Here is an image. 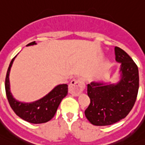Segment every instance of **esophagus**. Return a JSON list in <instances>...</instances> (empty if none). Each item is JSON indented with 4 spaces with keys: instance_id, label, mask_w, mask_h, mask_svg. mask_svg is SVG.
<instances>
[{
    "instance_id": "esophagus-1",
    "label": "esophagus",
    "mask_w": 145,
    "mask_h": 145,
    "mask_svg": "<svg viewBox=\"0 0 145 145\" xmlns=\"http://www.w3.org/2000/svg\"><path fill=\"white\" fill-rule=\"evenodd\" d=\"M85 88V84L81 78H77L71 80L68 86V93L72 95L77 96L83 92Z\"/></svg>"
}]
</instances>
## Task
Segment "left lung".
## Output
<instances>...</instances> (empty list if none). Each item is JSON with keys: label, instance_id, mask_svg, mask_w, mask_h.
<instances>
[{"label": "left lung", "instance_id": "obj_1", "mask_svg": "<svg viewBox=\"0 0 145 145\" xmlns=\"http://www.w3.org/2000/svg\"><path fill=\"white\" fill-rule=\"evenodd\" d=\"M116 61L120 63V80L116 84L92 82L87 85L90 104L85 116L95 126H108L121 120L133 109L139 87L136 64L124 50L114 48Z\"/></svg>", "mask_w": 145, "mask_h": 145}]
</instances>
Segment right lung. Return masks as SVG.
I'll use <instances>...</instances> for the list:
<instances>
[{"instance_id":"add662e5","label":"right lung","mask_w":145,"mask_h":145,"mask_svg":"<svg viewBox=\"0 0 145 145\" xmlns=\"http://www.w3.org/2000/svg\"><path fill=\"white\" fill-rule=\"evenodd\" d=\"M36 42L33 41L27 45L32 46L35 45ZM12 59L8 68L5 80L6 94L10 107L12 108L16 114L24 120L31 123H44L50 121L54 117L59 104L61 100L68 94V85L59 84L55 87L50 93L37 101L33 102H22L19 101L12 96L10 92V72L15 58Z\"/></svg>"}]
</instances>
